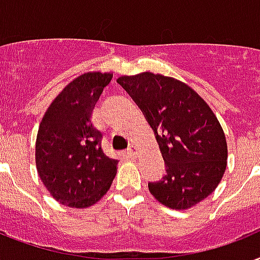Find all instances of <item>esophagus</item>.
Here are the masks:
<instances>
[{
  "instance_id": "obj_1",
  "label": "esophagus",
  "mask_w": 260,
  "mask_h": 260,
  "mask_svg": "<svg viewBox=\"0 0 260 260\" xmlns=\"http://www.w3.org/2000/svg\"><path fill=\"white\" fill-rule=\"evenodd\" d=\"M137 146L134 144L133 145H130V146H128V153H130V156H132V157H136V154H137Z\"/></svg>"
}]
</instances>
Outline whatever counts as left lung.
Listing matches in <instances>:
<instances>
[{"mask_svg": "<svg viewBox=\"0 0 260 260\" xmlns=\"http://www.w3.org/2000/svg\"><path fill=\"white\" fill-rule=\"evenodd\" d=\"M154 132L167 174L148 183L167 207L184 210L216 190L226 168L224 130L207 103L176 78L150 72L118 80Z\"/></svg>", "mask_w": 260, "mask_h": 260, "instance_id": "1", "label": "left lung"}]
</instances>
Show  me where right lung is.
<instances>
[{
  "label": "right lung",
  "mask_w": 260,
  "mask_h": 260,
  "mask_svg": "<svg viewBox=\"0 0 260 260\" xmlns=\"http://www.w3.org/2000/svg\"><path fill=\"white\" fill-rule=\"evenodd\" d=\"M111 73H84L50 104L36 137L35 160L42 182L62 205L84 209L106 194L118 160L102 149V133L90 120Z\"/></svg>",
  "instance_id": "obj_1"
}]
</instances>
